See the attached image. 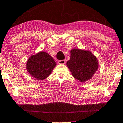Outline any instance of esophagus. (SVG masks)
<instances>
[{"instance_id": "esophagus-1", "label": "esophagus", "mask_w": 123, "mask_h": 123, "mask_svg": "<svg viewBox=\"0 0 123 123\" xmlns=\"http://www.w3.org/2000/svg\"><path fill=\"white\" fill-rule=\"evenodd\" d=\"M58 63L60 65H64L66 63V61L65 60H60V61H58Z\"/></svg>"}]
</instances>
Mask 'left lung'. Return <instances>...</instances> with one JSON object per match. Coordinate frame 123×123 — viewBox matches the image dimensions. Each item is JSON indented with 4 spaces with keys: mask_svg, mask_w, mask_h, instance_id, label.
<instances>
[{
    "mask_svg": "<svg viewBox=\"0 0 123 123\" xmlns=\"http://www.w3.org/2000/svg\"><path fill=\"white\" fill-rule=\"evenodd\" d=\"M70 52L66 65L72 76L83 83L91 79L99 67L96 56L90 51L80 49H73Z\"/></svg>",
    "mask_w": 123,
    "mask_h": 123,
    "instance_id": "8db88e82",
    "label": "left lung"
}]
</instances>
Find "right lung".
I'll list each match as a JSON object with an SVG mask.
<instances>
[{
  "label": "right lung",
  "mask_w": 123,
  "mask_h": 123,
  "mask_svg": "<svg viewBox=\"0 0 123 123\" xmlns=\"http://www.w3.org/2000/svg\"><path fill=\"white\" fill-rule=\"evenodd\" d=\"M56 66V62L48 53L40 51L29 57L26 68L31 76L42 80L50 76Z\"/></svg>",
  "instance_id": "add662e5"
}]
</instances>
